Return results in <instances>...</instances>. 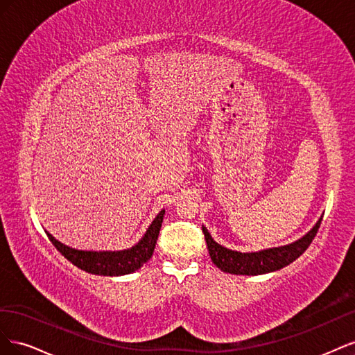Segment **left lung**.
Wrapping results in <instances>:
<instances>
[{
    "label": "left lung",
    "instance_id": "8db88e82",
    "mask_svg": "<svg viewBox=\"0 0 355 355\" xmlns=\"http://www.w3.org/2000/svg\"><path fill=\"white\" fill-rule=\"evenodd\" d=\"M320 223L321 219L306 235H304L302 239L292 244L274 247V249L261 250L254 253H241L230 250L227 247H222L216 241H213L211 235L209 234L206 227H202V232L207 243L211 262L216 265L219 270L235 275H261L282 270V268L296 261L297 257L308 249L309 244L313 243L318 232Z\"/></svg>",
    "mask_w": 355,
    "mask_h": 355
}]
</instances>
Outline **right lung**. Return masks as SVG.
<instances>
[{
	"label": "right lung",
	"instance_id": "1",
	"mask_svg": "<svg viewBox=\"0 0 355 355\" xmlns=\"http://www.w3.org/2000/svg\"><path fill=\"white\" fill-rule=\"evenodd\" d=\"M164 218V210H161L151 227L148 228L144 239L139 241L132 249L121 250V252H84V250H75L71 247L59 243L53 235L47 232V237L50 239L51 244L65 256L69 262H72L75 266H78L80 270L98 274V275H124L135 272L139 268L144 266L154 253L155 244L158 240V234L161 230V222Z\"/></svg>",
	"mask_w": 355,
	"mask_h": 355
}]
</instances>
